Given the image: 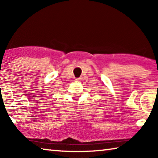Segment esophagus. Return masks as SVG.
<instances>
[{
	"label": "esophagus",
	"mask_w": 158,
	"mask_h": 158,
	"mask_svg": "<svg viewBox=\"0 0 158 158\" xmlns=\"http://www.w3.org/2000/svg\"><path fill=\"white\" fill-rule=\"evenodd\" d=\"M81 78H76L75 79V81H81Z\"/></svg>",
	"instance_id": "1"
}]
</instances>
